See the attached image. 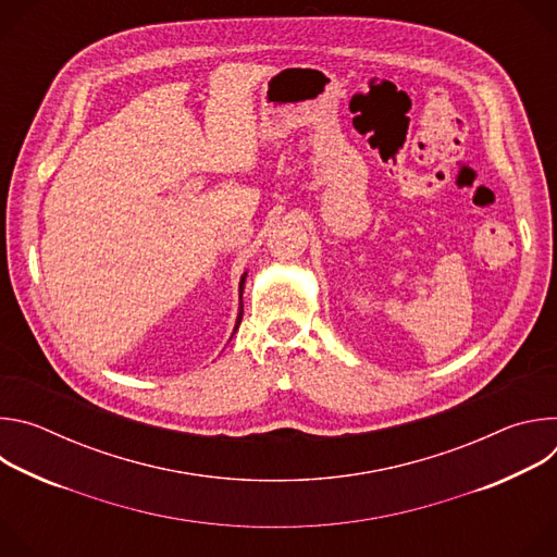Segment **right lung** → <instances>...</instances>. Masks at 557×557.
Returning a JSON list of instances; mask_svg holds the SVG:
<instances>
[{
    "instance_id": "add662e5",
    "label": "right lung",
    "mask_w": 557,
    "mask_h": 557,
    "mask_svg": "<svg viewBox=\"0 0 557 557\" xmlns=\"http://www.w3.org/2000/svg\"><path fill=\"white\" fill-rule=\"evenodd\" d=\"M243 290H245V277L240 280V299H243ZM243 308H245V306L240 304V314H237V324H235V329H237V326H240V322H243V312H245Z\"/></svg>"
}]
</instances>
